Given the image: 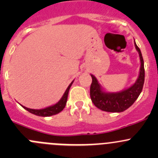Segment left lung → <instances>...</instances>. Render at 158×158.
<instances>
[{
  "instance_id": "left-lung-1",
  "label": "left lung",
  "mask_w": 158,
  "mask_h": 158,
  "mask_svg": "<svg viewBox=\"0 0 158 158\" xmlns=\"http://www.w3.org/2000/svg\"><path fill=\"white\" fill-rule=\"evenodd\" d=\"M135 47L139 54L141 66L138 79L130 87L120 92H106L98 83L95 76L91 74L92 82L90 86V97L93 104L98 109L108 112H122L131 106L141 94L144 82V60L135 40Z\"/></svg>"
}]
</instances>
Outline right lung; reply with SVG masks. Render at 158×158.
I'll return each instance as SVG.
<instances>
[{
    "mask_svg": "<svg viewBox=\"0 0 158 158\" xmlns=\"http://www.w3.org/2000/svg\"><path fill=\"white\" fill-rule=\"evenodd\" d=\"M74 81V80H73ZM73 81L69 84V85L68 86V88L66 89V92H64L63 95L62 96V98H60V101L57 103H56L55 105H52V106H49V107L45 108V109H29V108H27L25 106H21L23 109H25L27 111H28L29 112L32 113L33 114H36L37 116H42V117H48V116H52L54 114H56L58 113H60V111H62L63 109L65 108L66 104V102H67V98H68V94H69V91L70 87H71L72 84L73 83Z\"/></svg>",
    "mask_w": 158,
    "mask_h": 158,
    "instance_id": "add662e5",
    "label": "right lung"
}]
</instances>
